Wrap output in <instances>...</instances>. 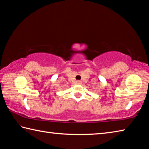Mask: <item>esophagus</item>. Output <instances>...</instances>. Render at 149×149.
I'll return each instance as SVG.
<instances>
[{"instance_id": "esophagus-1", "label": "esophagus", "mask_w": 149, "mask_h": 149, "mask_svg": "<svg viewBox=\"0 0 149 149\" xmlns=\"http://www.w3.org/2000/svg\"><path fill=\"white\" fill-rule=\"evenodd\" d=\"M76 83H77V84H81V82L80 81H76Z\"/></svg>"}]
</instances>
